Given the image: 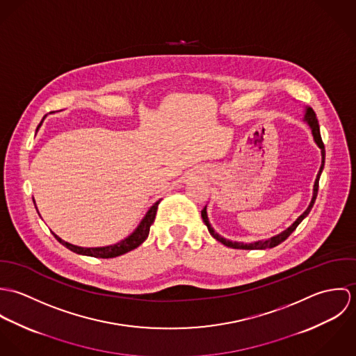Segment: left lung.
Wrapping results in <instances>:
<instances>
[{"instance_id":"8db88e82","label":"left lung","mask_w":356,"mask_h":356,"mask_svg":"<svg viewBox=\"0 0 356 356\" xmlns=\"http://www.w3.org/2000/svg\"><path fill=\"white\" fill-rule=\"evenodd\" d=\"M305 120L309 124L311 127V131H312V136H314V141L316 143V145L321 148V153H322V164H321V168L318 171V175H316V179H315V184H314V193H312V199H311V203L307 207L305 212L286 229L284 230L282 233L268 238V240H261V241H254L251 244H244V243H236V241H230V240H226L223 237H220L218 233H215V230L211 227V223L208 220V216H207V205L204 207L203 211H202V218H203V222L205 223V226L208 227V232L209 234L218 240L219 243H222L223 245L229 247V248H234V250H266V248H274L277 247L278 244L284 243L293 232L295 229L299 226V223L305 219V216L309 213L312 205L315 203V199H316V195H318V188H319V177H321V172L323 170V165H325V145L322 143V138H321V131H319V124H318V119H316V115L314 112L312 108L307 106L305 108Z\"/></svg>"}]
</instances>
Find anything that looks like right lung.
<instances>
[{"label":"right lung","mask_w":356,"mask_h":356,"mask_svg":"<svg viewBox=\"0 0 356 356\" xmlns=\"http://www.w3.org/2000/svg\"><path fill=\"white\" fill-rule=\"evenodd\" d=\"M47 116V115H45ZM44 116V119H45ZM42 119V120H44ZM42 120L41 123L38 124L37 130L40 129V126L42 124ZM159 202L153 204L152 207L149 208V211L145 213L144 219L141 220V223L137 226V229L129 236L126 237L124 240L119 241L118 244H113V245H108V247H99V248H83V247H78V245H72L64 240H61L60 237H57L54 233L53 236L56 237V240L63 244L65 248H68L70 251L75 252V254H86V256H93V257H102V259H111V257H116V256H120V254H127L133 250H136L137 247H140L147 238H148V234H149V229H151V225L154 220V216H156V212H157V207H159Z\"/></svg>","instance_id":"add662e5"}]
</instances>
